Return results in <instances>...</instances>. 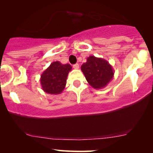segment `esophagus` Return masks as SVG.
Instances as JSON below:
<instances>
[{
    "instance_id": "esophagus-1",
    "label": "esophagus",
    "mask_w": 153,
    "mask_h": 153,
    "mask_svg": "<svg viewBox=\"0 0 153 153\" xmlns=\"http://www.w3.org/2000/svg\"><path fill=\"white\" fill-rule=\"evenodd\" d=\"M73 68H75V69H78L79 68V64H75L73 65Z\"/></svg>"
}]
</instances>
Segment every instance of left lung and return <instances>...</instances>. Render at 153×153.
<instances>
[{"mask_svg":"<svg viewBox=\"0 0 153 153\" xmlns=\"http://www.w3.org/2000/svg\"><path fill=\"white\" fill-rule=\"evenodd\" d=\"M81 71L89 85L94 89H103L114 76L113 67L102 58L89 56L81 66Z\"/></svg>","mask_w":153,"mask_h":153,"instance_id":"obj_1","label":"left lung"}]
</instances>
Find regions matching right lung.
I'll use <instances>...</instances> for the list:
<instances>
[{"label":"right lung","instance_id":"right-lung-1","mask_svg":"<svg viewBox=\"0 0 153 153\" xmlns=\"http://www.w3.org/2000/svg\"><path fill=\"white\" fill-rule=\"evenodd\" d=\"M72 69L70 64H62L54 62L40 75V84L42 90L50 94H59L66 85L68 73Z\"/></svg>","mask_w":153,"mask_h":153}]
</instances>
